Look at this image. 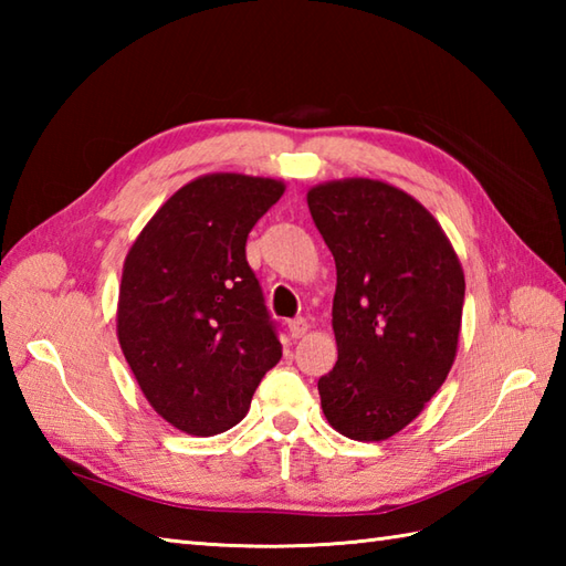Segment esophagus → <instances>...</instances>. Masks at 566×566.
I'll list each match as a JSON object with an SVG mask.
<instances>
[{
    "mask_svg": "<svg viewBox=\"0 0 566 566\" xmlns=\"http://www.w3.org/2000/svg\"><path fill=\"white\" fill-rule=\"evenodd\" d=\"M306 331H308V321L306 318L290 321V335H292V338H302Z\"/></svg>",
    "mask_w": 566,
    "mask_h": 566,
    "instance_id": "1",
    "label": "esophagus"
}]
</instances>
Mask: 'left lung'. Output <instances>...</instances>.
I'll use <instances>...</instances> for the list:
<instances>
[{
    "instance_id": "left-lung-1",
    "label": "left lung",
    "mask_w": 566,
    "mask_h": 566,
    "mask_svg": "<svg viewBox=\"0 0 566 566\" xmlns=\"http://www.w3.org/2000/svg\"><path fill=\"white\" fill-rule=\"evenodd\" d=\"M333 252L338 363L318 379L328 423L387 440L442 387L460 340L464 274L438 221L406 191L343 179L308 191Z\"/></svg>"
}]
</instances>
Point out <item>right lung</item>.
<instances>
[{
    "mask_svg": "<svg viewBox=\"0 0 566 566\" xmlns=\"http://www.w3.org/2000/svg\"><path fill=\"white\" fill-rule=\"evenodd\" d=\"M284 195L276 179L207 175L185 185L130 248L118 343L167 423L209 438L245 418L282 343L245 243Z\"/></svg>",
    "mask_w": 566,
    "mask_h": 566,
    "instance_id": "right-lung-1",
    "label": "right lung"
}]
</instances>
